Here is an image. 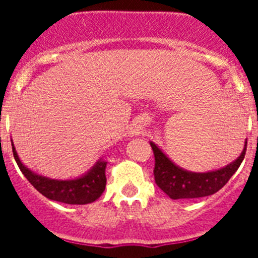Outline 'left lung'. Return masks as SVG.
<instances>
[{"label": "left lung", "instance_id": "obj_1", "mask_svg": "<svg viewBox=\"0 0 258 258\" xmlns=\"http://www.w3.org/2000/svg\"><path fill=\"white\" fill-rule=\"evenodd\" d=\"M155 156V182L170 199H195L209 197L217 192L238 170L247 151V141L244 150L235 161L225 168L208 173H192L183 170L163 154L155 143H150Z\"/></svg>", "mask_w": 258, "mask_h": 258}]
</instances>
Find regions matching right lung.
<instances>
[{
    "label": "right lung",
    "instance_id": "obj_1",
    "mask_svg": "<svg viewBox=\"0 0 258 258\" xmlns=\"http://www.w3.org/2000/svg\"><path fill=\"white\" fill-rule=\"evenodd\" d=\"M14 159L17 161L18 166L24 174L29 183L36 188L40 194L46 197L50 200H55L66 204H89L93 203L101 197L106 188V161H98L93 169L88 174L83 175L77 179L70 181H58V179H50L36 173L24 166L18 156L17 151L13 145Z\"/></svg>",
    "mask_w": 258,
    "mask_h": 258
}]
</instances>
